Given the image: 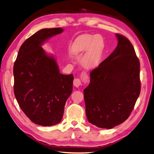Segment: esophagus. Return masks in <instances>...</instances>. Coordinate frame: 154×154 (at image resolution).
Listing matches in <instances>:
<instances>
[{"label": "esophagus", "mask_w": 154, "mask_h": 154, "mask_svg": "<svg viewBox=\"0 0 154 154\" xmlns=\"http://www.w3.org/2000/svg\"><path fill=\"white\" fill-rule=\"evenodd\" d=\"M88 82L89 76L87 75V74L85 72H82L80 78H76L74 79L73 81V85L76 87H78L82 85V83L86 84Z\"/></svg>", "instance_id": "34e87169"}]
</instances>
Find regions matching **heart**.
<instances>
[{"instance_id": "1", "label": "heart", "mask_w": 154, "mask_h": 154, "mask_svg": "<svg viewBox=\"0 0 154 154\" xmlns=\"http://www.w3.org/2000/svg\"><path fill=\"white\" fill-rule=\"evenodd\" d=\"M103 47L104 41L101 35L85 34L74 41L72 52L74 54H80L86 51L81 58V64L86 69H93L100 63Z\"/></svg>"}]
</instances>
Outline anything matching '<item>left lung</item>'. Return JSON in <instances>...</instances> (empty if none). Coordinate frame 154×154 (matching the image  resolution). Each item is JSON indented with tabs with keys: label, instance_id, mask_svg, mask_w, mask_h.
<instances>
[{
	"label": "left lung",
	"instance_id": "left-lung-1",
	"mask_svg": "<svg viewBox=\"0 0 154 154\" xmlns=\"http://www.w3.org/2000/svg\"><path fill=\"white\" fill-rule=\"evenodd\" d=\"M115 51L90 73L84 90L88 121L111 129L130 115L140 92V62L131 42L116 34Z\"/></svg>",
	"mask_w": 154,
	"mask_h": 154
}]
</instances>
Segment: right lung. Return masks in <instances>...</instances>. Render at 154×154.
Returning <instances> with one entry per match:
<instances>
[{
  "label": "right lung",
  "mask_w": 154,
  "mask_h": 154,
  "mask_svg": "<svg viewBox=\"0 0 154 154\" xmlns=\"http://www.w3.org/2000/svg\"><path fill=\"white\" fill-rule=\"evenodd\" d=\"M63 31L61 28H44L35 33L20 47L14 66L17 101L24 114L40 126L61 122L72 91V74H61L54 57L41 47L47 39Z\"/></svg>",
  "instance_id": "right-lung-1"
}]
</instances>
